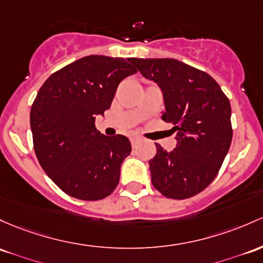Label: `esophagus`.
<instances>
[{"instance_id":"obj_1","label":"esophagus","mask_w":263,"mask_h":263,"mask_svg":"<svg viewBox=\"0 0 263 263\" xmlns=\"http://www.w3.org/2000/svg\"><path fill=\"white\" fill-rule=\"evenodd\" d=\"M140 138L138 137H132L131 138V145H132V147H134V148H136V147L138 146V143H140Z\"/></svg>"}]
</instances>
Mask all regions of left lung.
Masks as SVG:
<instances>
[{"instance_id":"8db88e82","label":"left lung","mask_w":263,"mask_h":263,"mask_svg":"<svg viewBox=\"0 0 263 263\" xmlns=\"http://www.w3.org/2000/svg\"><path fill=\"white\" fill-rule=\"evenodd\" d=\"M163 95L162 120L171 123L177 145L171 152L156 143L149 160L154 187L163 196L184 200L215 180L232 141L231 105L206 72L175 59H128Z\"/></svg>"}]
</instances>
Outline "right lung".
Wrapping results in <instances>:
<instances>
[{"mask_svg":"<svg viewBox=\"0 0 263 263\" xmlns=\"http://www.w3.org/2000/svg\"><path fill=\"white\" fill-rule=\"evenodd\" d=\"M125 59L91 54L52 73L31 107L37 160L63 192L97 201L114 192L131 154L122 135L105 136L95 120L111 107L118 83L136 73Z\"/></svg>","mask_w":263,"mask_h":263,"instance_id":"right-lung-1","label":"right lung"}]
</instances>
